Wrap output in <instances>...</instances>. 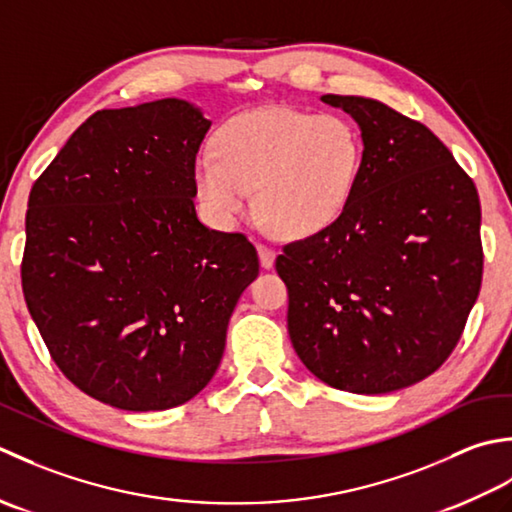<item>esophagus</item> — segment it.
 Returning <instances> with one entry per match:
<instances>
[{"label": "esophagus", "mask_w": 512, "mask_h": 512, "mask_svg": "<svg viewBox=\"0 0 512 512\" xmlns=\"http://www.w3.org/2000/svg\"><path fill=\"white\" fill-rule=\"evenodd\" d=\"M256 249H258L260 265H263L265 269H271V267H274V260H276V252H274V249L267 247V245H263V243H258V245H256Z\"/></svg>", "instance_id": "1"}]
</instances>
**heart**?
I'll return each mask as SVG.
<instances>
[{"mask_svg":"<svg viewBox=\"0 0 512 512\" xmlns=\"http://www.w3.org/2000/svg\"><path fill=\"white\" fill-rule=\"evenodd\" d=\"M364 145L342 114L274 106L243 112L218 128L214 150L194 159V190L216 223L249 205L269 232L309 238L347 210L362 170Z\"/></svg>","mask_w":512,"mask_h":512,"instance_id":"1","label":"heart"}]
</instances>
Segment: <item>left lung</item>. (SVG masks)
<instances>
[{
    "label": "left lung",
    "instance_id": "1",
    "mask_svg": "<svg viewBox=\"0 0 512 512\" xmlns=\"http://www.w3.org/2000/svg\"><path fill=\"white\" fill-rule=\"evenodd\" d=\"M362 132V170L325 232L283 247L287 329L333 389L378 395L451 356L482 285L475 183L435 134L367 97H320Z\"/></svg>",
    "mask_w": 512,
    "mask_h": 512
}]
</instances>
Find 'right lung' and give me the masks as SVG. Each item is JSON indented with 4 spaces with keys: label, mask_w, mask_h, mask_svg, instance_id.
I'll list each match as a JSON object with an SVG mask.
<instances>
[{
    "label": "right lung",
    "mask_w": 512,
    "mask_h": 512,
    "mask_svg": "<svg viewBox=\"0 0 512 512\" xmlns=\"http://www.w3.org/2000/svg\"><path fill=\"white\" fill-rule=\"evenodd\" d=\"M210 125L183 99L99 110L30 190L28 311L61 373L114 409L165 411L201 393L258 276L247 236L196 216Z\"/></svg>",
    "instance_id": "1"
}]
</instances>
